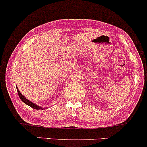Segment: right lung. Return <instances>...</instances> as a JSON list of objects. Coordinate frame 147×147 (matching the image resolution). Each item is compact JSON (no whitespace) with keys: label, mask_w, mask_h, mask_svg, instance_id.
Returning <instances> with one entry per match:
<instances>
[{"label":"right lung","mask_w":147,"mask_h":147,"mask_svg":"<svg viewBox=\"0 0 147 147\" xmlns=\"http://www.w3.org/2000/svg\"><path fill=\"white\" fill-rule=\"evenodd\" d=\"M17 90H18V94H19V96H20V98L21 100H22L23 102H24V103H26V105H29L30 107H31L35 109H40V110H42V109H45V108H43V107H40L38 105H37L33 103V102L30 101L29 100H28L27 98L25 97L24 95L22 94V93L20 92V90H18V87H17Z\"/></svg>","instance_id":"obj_1"}]
</instances>
